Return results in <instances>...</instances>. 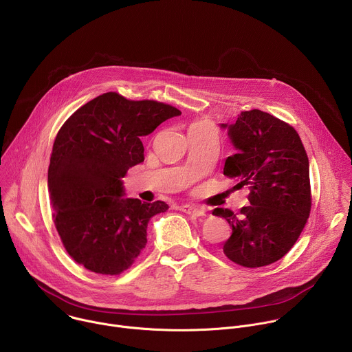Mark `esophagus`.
<instances>
[{"instance_id":"1","label":"esophagus","mask_w":352,"mask_h":352,"mask_svg":"<svg viewBox=\"0 0 352 352\" xmlns=\"http://www.w3.org/2000/svg\"><path fill=\"white\" fill-rule=\"evenodd\" d=\"M180 210H183V212L194 217V218H202L205 217V210L201 209V208H197L194 205H182L180 206Z\"/></svg>"}]
</instances>
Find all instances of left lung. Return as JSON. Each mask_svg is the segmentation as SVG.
Instances as JSON below:
<instances>
[{
    "instance_id": "8db88e82",
    "label": "left lung",
    "mask_w": 352,
    "mask_h": 352,
    "mask_svg": "<svg viewBox=\"0 0 352 352\" xmlns=\"http://www.w3.org/2000/svg\"><path fill=\"white\" fill-rule=\"evenodd\" d=\"M221 127L236 148L223 175L236 179V187L250 188V205L240 214L212 210L232 226L223 252L245 267L270 265L292 250L309 218L308 155L294 127L259 109L241 112L236 123Z\"/></svg>"
}]
</instances>
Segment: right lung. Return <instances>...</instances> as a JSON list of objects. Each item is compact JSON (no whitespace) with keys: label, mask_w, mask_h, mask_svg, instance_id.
<instances>
[{"label":"right lung","mask_w":352,"mask_h":352,"mask_svg":"<svg viewBox=\"0 0 352 352\" xmlns=\"http://www.w3.org/2000/svg\"><path fill=\"white\" fill-rule=\"evenodd\" d=\"M179 115L162 102L105 93L58 131L48 168L54 222L67 254L86 269L119 274L146 247L150 219L169 206L126 198L123 177L144 161L142 137Z\"/></svg>","instance_id":"right-lung-1"}]
</instances>
